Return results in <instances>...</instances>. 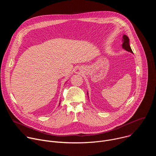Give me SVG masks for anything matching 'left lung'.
Instances as JSON below:
<instances>
[{"label":"left lung","instance_id":"8db88e82","mask_svg":"<svg viewBox=\"0 0 156 156\" xmlns=\"http://www.w3.org/2000/svg\"><path fill=\"white\" fill-rule=\"evenodd\" d=\"M122 48L123 49H125V51L133 54V52L131 49L130 45H129V39L128 37L125 34H124L123 36V38H122ZM87 94L88 96L87 92Z\"/></svg>","mask_w":156,"mask_h":156}]
</instances>
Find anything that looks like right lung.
<instances>
[{
    "mask_svg": "<svg viewBox=\"0 0 156 156\" xmlns=\"http://www.w3.org/2000/svg\"><path fill=\"white\" fill-rule=\"evenodd\" d=\"M60 103H59V105H60Z\"/></svg>",
    "mask_w": 156,
    "mask_h": 156,
    "instance_id": "right-lung-1",
    "label": "right lung"
}]
</instances>
